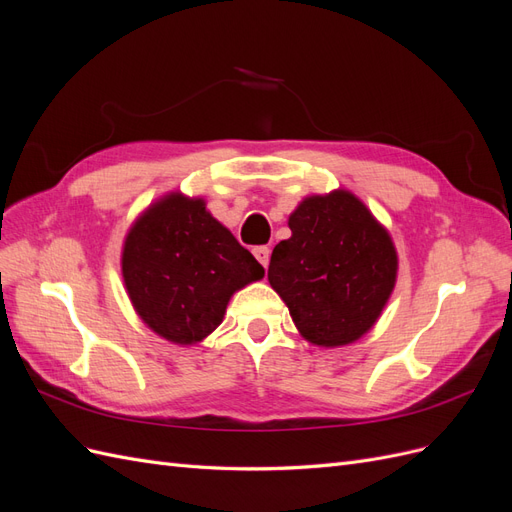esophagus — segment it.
<instances>
[{
    "instance_id": "1",
    "label": "esophagus",
    "mask_w": 512,
    "mask_h": 512,
    "mask_svg": "<svg viewBox=\"0 0 512 512\" xmlns=\"http://www.w3.org/2000/svg\"><path fill=\"white\" fill-rule=\"evenodd\" d=\"M254 256H256V260L260 262L262 267H269V258H271V250L267 245H258V247H254Z\"/></svg>"
}]
</instances>
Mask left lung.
Here are the masks:
<instances>
[{
	"label": "left lung",
	"mask_w": 512,
	"mask_h": 512,
	"mask_svg": "<svg viewBox=\"0 0 512 512\" xmlns=\"http://www.w3.org/2000/svg\"><path fill=\"white\" fill-rule=\"evenodd\" d=\"M275 245L269 284L294 327L320 348L348 346L378 322L397 282L393 239L348 190L303 198Z\"/></svg>",
	"instance_id": "1"
}]
</instances>
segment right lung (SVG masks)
Wrapping results in <instances>:
<instances>
[{
    "instance_id": "add662e5",
    "label": "right lung",
    "mask_w": 512,
    "mask_h": 512,
    "mask_svg": "<svg viewBox=\"0 0 512 512\" xmlns=\"http://www.w3.org/2000/svg\"><path fill=\"white\" fill-rule=\"evenodd\" d=\"M121 275L153 333L194 346L220 327L232 294L262 280L265 269L207 211L205 198L168 192L130 226Z\"/></svg>"
}]
</instances>
